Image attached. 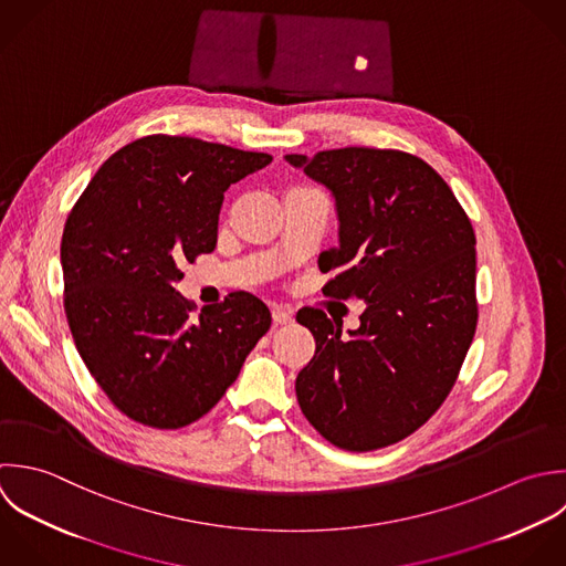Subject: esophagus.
Returning <instances> with one entry per match:
<instances>
[{
  "label": "esophagus",
  "mask_w": 566,
  "mask_h": 566,
  "mask_svg": "<svg viewBox=\"0 0 566 566\" xmlns=\"http://www.w3.org/2000/svg\"><path fill=\"white\" fill-rule=\"evenodd\" d=\"M273 322L275 324H291L293 322V311L286 306H273Z\"/></svg>",
  "instance_id": "obj_1"
}]
</instances>
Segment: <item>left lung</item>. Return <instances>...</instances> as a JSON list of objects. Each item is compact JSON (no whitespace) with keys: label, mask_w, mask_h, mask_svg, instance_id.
Here are the masks:
<instances>
[{"label":"left lung","mask_w":566,"mask_h":566,"mask_svg":"<svg viewBox=\"0 0 566 566\" xmlns=\"http://www.w3.org/2000/svg\"><path fill=\"white\" fill-rule=\"evenodd\" d=\"M293 167L326 185L339 247L319 255L333 300H364L359 328L306 306L315 355L297 375L304 417L333 446L370 452L419 430L450 395L472 346L476 235L448 182L399 149L342 147Z\"/></svg>","instance_id":"left-lung-1"}]
</instances>
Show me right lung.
<instances>
[{"label":"right lung","instance_id":"add662e5","mask_svg":"<svg viewBox=\"0 0 566 566\" xmlns=\"http://www.w3.org/2000/svg\"><path fill=\"white\" fill-rule=\"evenodd\" d=\"M271 160L191 136H143L98 167L67 213V326L94 381L132 421L156 430L198 421L271 328L251 293L196 313L176 291L180 264L216 249L224 191Z\"/></svg>","mask_w":566,"mask_h":566}]
</instances>
